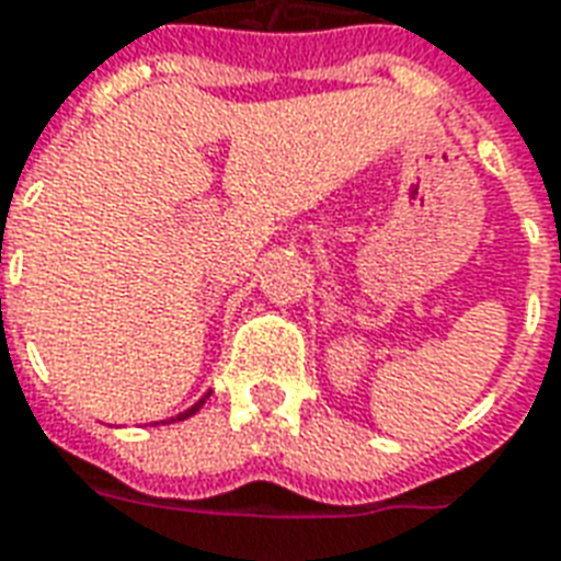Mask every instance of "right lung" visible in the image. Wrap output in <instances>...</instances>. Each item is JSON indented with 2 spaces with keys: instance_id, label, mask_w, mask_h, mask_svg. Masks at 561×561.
<instances>
[{
  "instance_id": "obj_1",
  "label": "right lung",
  "mask_w": 561,
  "mask_h": 561,
  "mask_svg": "<svg viewBox=\"0 0 561 561\" xmlns=\"http://www.w3.org/2000/svg\"><path fill=\"white\" fill-rule=\"evenodd\" d=\"M207 396H210V392H207ZM207 396H205V398H207ZM205 398H202V401H196V404H193V408H190V410H184V413H178V416L172 419V422H181V419H190V416H193V413H196V410L202 408V404H205Z\"/></svg>"
}]
</instances>
